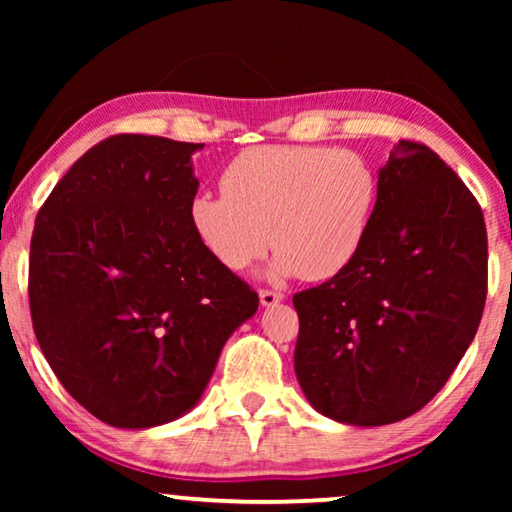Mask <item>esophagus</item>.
I'll use <instances>...</instances> for the list:
<instances>
[{"mask_svg":"<svg viewBox=\"0 0 512 512\" xmlns=\"http://www.w3.org/2000/svg\"><path fill=\"white\" fill-rule=\"evenodd\" d=\"M259 300H262L264 307H273L277 302L284 300V293L273 291V289H259Z\"/></svg>","mask_w":512,"mask_h":512,"instance_id":"obj_1","label":"esophagus"}]
</instances>
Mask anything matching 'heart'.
<instances>
[{
	"mask_svg": "<svg viewBox=\"0 0 512 512\" xmlns=\"http://www.w3.org/2000/svg\"><path fill=\"white\" fill-rule=\"evenodd\" d=\"M379 178L363 155L332 146H253L221 171V194H198L189 219L207 253L246 271L268 246L273 271L318 282L366 241Z\"/></svg>",
	"mask_w": 512,
	"mask_h": 512,
	"instance_id": "obj_1",
	"label": "heart"
}]
</instances>
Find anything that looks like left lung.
I'll return each instance as SVG.
<instances>
[{
    "label": "left lung",
    "mask_w": 512,
    "mask_h": 512,
    "mask_svg": "<svg viewBox=\"0 0 512 512\" xmlns=\"http://www.w3.org/2000/svg\"><path fill=\"white\" fill-rule=\"evenodd\" d=\"M488 296L481 205L429 146L400 140L357 257L293 296V366L318 413L357 427L431 402L479 329Z\"/></svg>",
    "instance_id": "8db88e82"
}]
</instances>
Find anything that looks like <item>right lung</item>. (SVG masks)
I'll return each mask as SVG.
<instances>
[{"label":"right lung","instance_id":"obj_1","mask_svg":"<svg viewBox=\"0 0 512 512\" xmlns=\"http://www.w3.org/2000/svg\"><path fill=\"white\" fill-rule=\"evenodd\" d=\"M198 149L112 135L58 180L33 228L40 350L65 391L112 427H158L192 409L259 305L192 228Z\"/></svg>","mask_w":512,"mask_h":512}]
</instances>
